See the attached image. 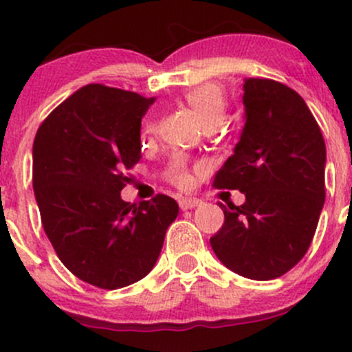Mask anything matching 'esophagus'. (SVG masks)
<instances>
[{"instance_id": "obj_1", "label": "esophagus", "mask_w": 352, "mask_h": 352, "mask_svg": "<svg viewBox=\"0 0 352 352\" xmlns=\"http://www.w3.org/2000/svg\"><path fill=\"white\" fill-rule=\"evenodd\" d=\"M199 204V199H194V197H182L179 201V206L182 211H187V209H192L196 208V206Z\"/></svg>"}]
</instances>
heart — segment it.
<instances>
[{"label": "heart", "mask_w": 352, "mask_h": 352, "mask_svg": "<svg viewBox=\"0 0 352 352\" xmlns=\"http://www.w3.org/2000/svg\"><path fill=\"white\" fill-rule=\"evenodd\" d=\"M184 98H186V104L196 112V116L199 117V120H201L206 129L208 127L214 129L225 119L228 104H226L225 94H223V90L218 85H199V87L190 88ZM168 179L170 182L175 184L180 189H186V187L190 186L192 179H190L186 160L180 158V156L173 158L172 165L168 168Z\"/></svg>", "instance_id": "b5f03b06"}]
</instances>
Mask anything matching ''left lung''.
Returning a JSON list of instances; mask_svg holds the SVG:
<instances>
[{"label": "left lung", "instance_id": "left-lung-1", "mask_svg": "<svg viewBox=\"0 0 352 352\" xmlns=\"http://www.w3.org/2000/svg\"><path fill=\"white\" fill-rule=\"evenodd\" d=\"M245 126L218 170L216 189H239L211 236L216 257L236 274L269 281L307 254L325 202V141L303 98L279 81L247 78Z\"/></svg>", "mask_w": 352, "mask_h": 352}]
</instances>
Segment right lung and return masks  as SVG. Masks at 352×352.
Masks as SVG:
<instances>
[{
  "mask_svg": "<svg viewBox=\"0 0 352 352\" xmlns=\"http://www.w3.org/2000/svg\"><path fill=\"white\" fill-rule=\"evenodd\" d=\"M155 98L91 83L41 124L34 141V192L42 226L81 281L117 289L143 279L175 221V199H120L126 170L141 158V119Z\"/></svg>",
  "mask_w": 352,
  "mask_h": 352,
  "instance_id": "1",
  "label": "right lung"
}]
</instances>
